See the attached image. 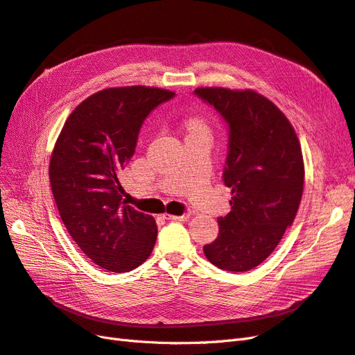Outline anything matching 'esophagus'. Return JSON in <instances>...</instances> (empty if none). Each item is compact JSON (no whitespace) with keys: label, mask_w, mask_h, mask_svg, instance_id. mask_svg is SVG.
<instances>
[{"label":"esophagus","mask_w":355,"mask_h":355,"mask_svg":"<svg viewBox=\"0 0 355 355\" xmlns=\"http://www.w3.org/2000/svg\"><path fill=\"white\" fill-rule=\"evenodd\" d=\"M166 220H180V222H185V220H188L189 219V213H184V214H180V216H175V214H164L163 216Z\"/></svg>","instance_id":"esophagus-1"}]
</instances>
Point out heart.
I'll return each instance as SVG.
<instances>
[{
  "label": "heart",
  "instance_id": "obj_1",
  "mask_svg": "<svg viewBox=\"0 0 355 355\" xmlns=\"http://www.w3.org/2000/svg\"><path fill=\"white\" fill-rule=\"evenodd\" d=\"M194 130H202L201 124H198V123H194Z\"/></svg>",
  "mask_w": 355,
  "mask_h": 355
}]
</instances>
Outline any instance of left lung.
I'll return each mask as SVG.
<instances>
[{"label":"left lung","instance_id":"8db88e82","mask_svg":"<svg viewBox=\"0 0 355 355\" xmlns=\"http://www.w3.org/2000/svg\"><path fill=\"white\" fill-rule=\"evenodd\" d=\"M228 128L223 184L231 211L218 218L219 235L202 247L223 271L244 272L262 263L293 223L304 191V159L292 124L253 90L197 89Z\"/></svg>","mask_w":355,"mask_h":355}]
</instances>
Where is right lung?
Masks as SVG:
<instances>
[{"label":"right lung","mask_w":355,"mask_h":355,"mask_svg":"<svg viewBox=\"0 0 355 355\" xmlns=\"http://www.w3.org/2000/svg\"><path fill=\"white\" fill-rule=\"evenodd\" d=\"M173 98V92L142 85L94 93L69 115L53 149L49 175L62 222L103 270L132 271L154 249L155 220L123 201L118 175L148 115Z\"/></svg>","instance_id":"1"}]
</instances>
